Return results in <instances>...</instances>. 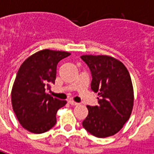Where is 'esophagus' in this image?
<instances>
[{
	"instance_id": "esophagus-1",
	"label": "esophagus",
	"mask_w": 154,
	"mask_h": 154,
	"mask_svg": "<svg viewBox=\"0 0 154 154\" xmlns=\"http://www.w3.org/2000/svg\"><path fill=\"white\" fill-rule=\"evenodd\" d=\"M68 103H70L71 105H74V106H75V105H78V104H79V103H77V102L73 101L72 99H70V100H68Z\"/></svg>"
}]
</instances>
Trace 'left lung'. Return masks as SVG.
Listing matches in <instances>:
<instances>
[{
    "label": "left lung",
    "mask_w": 154,
    "mask_h": 154,
    "mask_svg": "<svg viewBox=\"0 0 154 154\" xmlns=\"http://www.w3.org/2000/svg\"><path fill=\"white\" fill-rule=\"evenodd\" d=\"M92 74L91 88L98 93L99 104L89 106L82 126L94 137L103 138L123 127L133 108L134 94L129 72L120 60L108 55H82Z\"/></svg>",
    "instance_id": "1"
}]
</instances>
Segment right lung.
<instances>
[{"instance_id": "add662e5", "label": "right lung", "mask_w": 154, "mask_h": 154, "mask_svg": "<svg viewBox=\"0 0 154 154\" xmlns=\"http://www.w3.org/2000/svg\"><path fill=\"white\" fill-rule=\"evenodd\" d=\"M71 55L66 51L43 50L21 65L11 89V104L22 126L40 134L56 123V112L66 103L47 94L55 83L60 60Z\"/></svg>"}]
</instances>
